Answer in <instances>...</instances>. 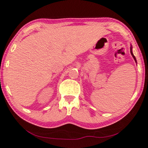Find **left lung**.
Here are the masks:
<instances>
[{"instance_id": "left-lung-1", "label": "left lung", "mask_w": 148, "mask_h": 148, "mask_svg": "<svg viewBox=\"0 0 148 148\" xmlns=\"http://www.w3.org/2000/svg\"><path fill=\"white\" fill-rule=\"evenodd\" d=\"M130 53H131V55H132V57L134 58V61H135V62H136V58H135V57H134V56L133 53H132V46H131V47H130Z\"/></svg>"}]
</instances>
